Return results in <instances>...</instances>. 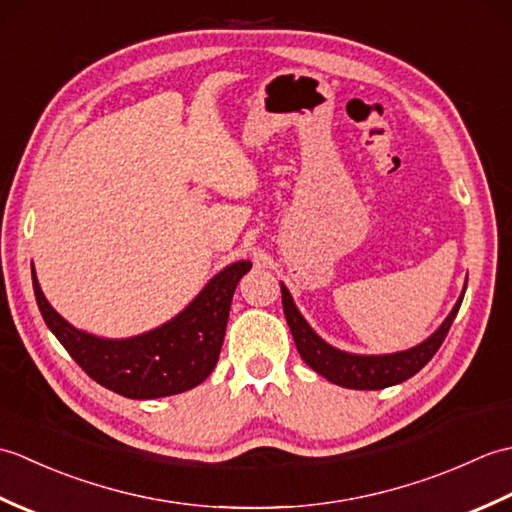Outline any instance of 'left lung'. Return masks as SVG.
Wrapping results in <instances>:
<instances>
[{
  "mask_svg": "<svg viewBox=\"0 0 512 512\" xmlns=\"http://www.w3.org/2000/svg\"><path fill=\"white\" fill-rule=\"evenodd\" d=\"M462 299L464 295L455 303V308L451 310L447 321H444L427 341L411 347V350L387 356H356L334 350V347L321 341L295 308L288 288L281 286L284 314L301 358L314 369V372L328 378L330 383L347 389H385L402 383V380L411 378L413 374H418L420 369L431 361L433 354L440 350L442 341L447 339L455 314H458L462 306Z\"/></svg>",
  "mask_w": 512,
  "mask_h": 512,
  "instance_id": "8db88e82",
  "label": "left lung"
}]
</instances>
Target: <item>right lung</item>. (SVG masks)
Listing matches in <instances>:
<instances>
[{
    "label": "right lung",
    "mask_w": 512,
    "mask_h": 512,
    "mask_svg": "<svg viewBox=\"0 0 512 512\" xmlns=\"http://www.w3.org/2000/svg\"><path fill=\"white\" fill-rule=\"evenodd\" d=\"M250 266V262L228 266L176 319L125 341L99 339L72 328L43 297L35 270L32 288L43 321L85 374L125 398L147 400L182 394L213 372L224 343L233 292Z\"/></svg>",
    "instance_id": "1"
}]
</instances>
